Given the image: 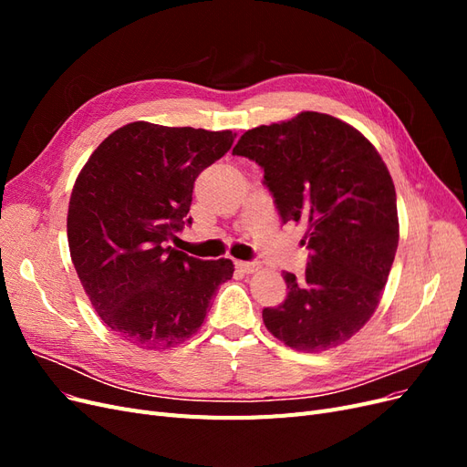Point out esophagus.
Here are the masks:
<instances>
[{
	"label": "esophagus",
	"mask_w": 467,
	"mask_h": 467,
	"mask_svg": "<svg viewBox=\"0 0 467 467\" xmlns=\"http://www.w3.org/2000/svg\"><path fill=\"white\" fill-rule=\"evenodd\" d=\"M235 268H237V271H242V273H253V271H257L259 265L249 263V261H235Z\"/></svg>",
	"instance_id": "obj_1"
}]
</instances>
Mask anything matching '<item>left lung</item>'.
<instances>
[{
  "label": "left lung",
  "instance_id": "1",
  "mask_svg": "<svg viewBox=\"0 0 467 467\" xmlns=\"http://www.w3.org/2000/svg\"><path fill=\"white\" fill-rule=\"evenodd\" d=\"M234 155L261 165L282 222L307 225L306 278L282 273L288 296L263 309L265 327L304 352L343 345L376 312L398 251L386 163L357 129L314 110L247 130Z\"/></svg>",
  "mask_w": 467,
  "mask_h": 467
}]
</instances>
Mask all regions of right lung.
<instances>
[{
	"mask_svg": "<svg viewBox=\"0 0 467 467\" xmlns=\"http://www.w3.org/2000/svg\"><path fill=\"white\" fill-rule=\"evenodd\" d=\"M234 138L138 120L83 165L67 208L69 255L95 312L122 341L151 350L185 343L232 278L230 259L201 261L167 244L192 223L194 181Z\"/></svg>",
	"mask_w": 467,
	"mask_h": 467,
	"instance_id": "1",
	"label": "right lung"
}]
</instances>
